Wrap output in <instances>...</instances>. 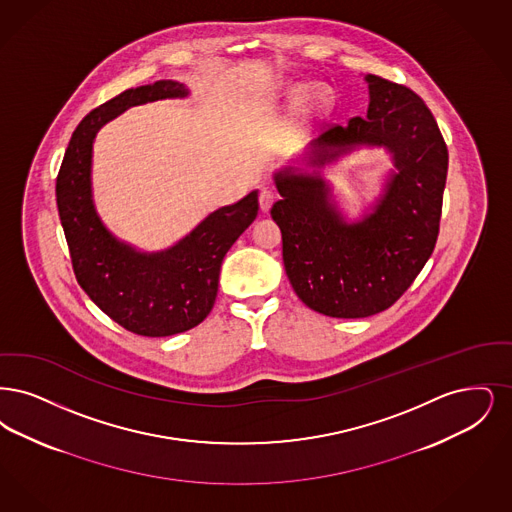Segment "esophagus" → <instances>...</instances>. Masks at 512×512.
I'll return each mask as SVG.
<instances>
[{
	"label": "esophagus",
	"mask_w": 512,
	"mask_h": 512,
	"mask_svg": "<svg viewBox=\"0 0 512 512\" xmlns=\"http://www.w3.org/2000/svg\"><path fill=\"white\" fill-rule=\"evenodd\" d=\"M273 200H275V193H273L271 189H262V191H260L258 202H260V208H262V212H267V210L271 208Z\"/></svg>",
	"instance_id": "esophagus-1"
}]
</instances>
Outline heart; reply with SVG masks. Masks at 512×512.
<instances>
[{"label":"heart","mask_w":512,"mask_h":512,"mask_svg":"<svg viewBox=\"0 0 512 512\" xmlns=\"http://www.w3.org/2000/svg\"><path fill=\"white\" fill-rule=\"evenodd\" d=\"M327 97H329V93H327V89L323 88V86H312V88L304 89L302 105L306 109L315 111V109H319V107H323L327 103Z\"/></svg>","instance_id":"1"}]
</instances>
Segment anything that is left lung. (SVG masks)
<instances>
[{"instance_id": "8db88e82", "label": "left lung", "mask_w": 512, "mask_h": 512, "mask_svg": "<svg viewBox=\"0 0 512 512\" xmlns=\"http://www.w3.org/2000/svg\"><path fill=\"white\" fill-rule=\"evenodd\" d=\"M369 109L348 126L319 135L306 172L273 174L281 200L271 216L281 227L290 285L313 312L357 319L384 312L411 287L430 258L442 216L447 147L423 99L405 86L367 74ZM361 146H382L395 168L356 223L339 212L319 167Z\"/></svg>"}]
</instances>
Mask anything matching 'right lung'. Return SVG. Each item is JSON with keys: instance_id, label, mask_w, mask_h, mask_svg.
<instances>
[{"instance_id": "add662e5", "label": "right lung", "mask_w": 512, "mask_h": 512, "mask_svg": "<svg viewBox=\"0 0 512 512\" xmlns=\"http://www.w3.org/2000/svg\"><path fill=\"white\" fill-rule=\"evenodd\" d=\"M187 95V86L174 80L122 91L78 124L57 176L59 216L80 287L112 321L141 336L185 333L204 321L216 302L223 256L258 216L252 191L160 252L137 250L101 222L91 189L97 132L130 107Z\"/></svg>"}]
</instances>
